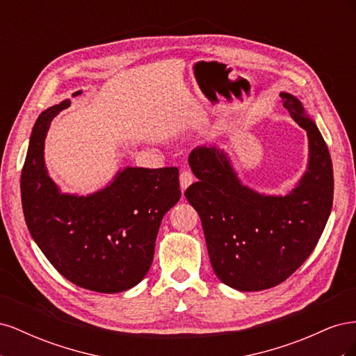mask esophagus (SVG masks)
Listing matches in <instances>:
<instances>
[{
  "label": "esophagus",
  "instance_id": "1",
  "mask_svg": "<svg viewBox=\"0 0 356 356\" xmlns=\"http://www.w3.org/2000/svg\"><path fill=\"white\" fill-rule=\"evenodd\" d=\"M193 182H195V175L191 174L190 170H182L179 174V186H181V190L184 191L188 186H191Z\"/></svg>",
  "mask_w": 356,
  "mask_h": 356
}]
</instances>
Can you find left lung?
Segmentation results:
<instances>
[{
  "label": "left lung",
  "instance_id": "1",
  "mask_svg": "<svg viewBox=\"0 0 356 356\" xmlns=\"http://www.w3.org/2000/svg\"><path fill=\"white\" fill-rule=\"evenodd\" d=\"M282 104L309 138V165L286 196H266L239 181L218 147H197L188 163L197 182L186 197L202 220L209 260L220 281L239 291L276 286L303 264L325 229L334 193L328 147L291 93Z\"/></svg>",
  "mask_w": 356,
  "mask_h": 356
}]
</instances>
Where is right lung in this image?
Masks as SVG:
<instances>
[{
  "mask_svg": "<svg viewBox=\"0 0 356 356\" xmlns=\"http://www.w3.org/2000/svg\"><path fill=\"white\" fill-rule=\"evenodd\" d=\"M70 104L42 111L32 129L20 177L25 221L42 254L70 282L122 293L149 270L161 218L181 197L178 169L129 166L93 195L60 193L44 165V139L53 117Z\"/></svg>",
  "mask_w": 356,
  "mask_h": 356,
  "instance_id": "1",
  "label": "right lung"
}]
</instances>
